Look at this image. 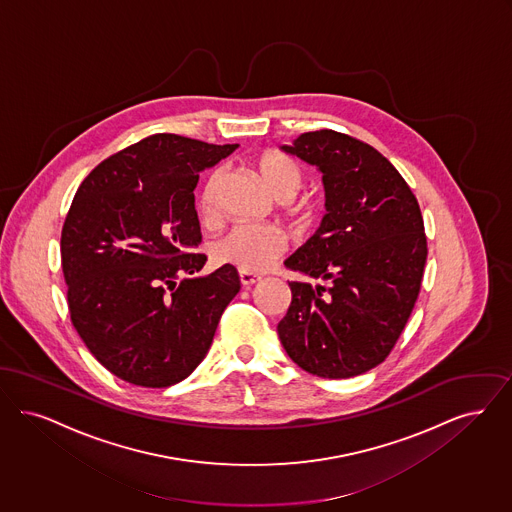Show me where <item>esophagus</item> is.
I'll return each mask as SVG.
<instances>
[{"label": "esophagus", "mask_w": 512, "mask_h": 512, "mask_svg": "<svg viewBox=\"0 0 512 512\" xmlns=\"http://www.w3.org/2000/svg\"><path fill=\"white\" fill-rule=\"evenodd\" d=\"M239 281H241L243 287H250V285H254V283L260 281V275L250 273V271H239Z\"/></svg>", "instance_id": "1"}]
</instances>
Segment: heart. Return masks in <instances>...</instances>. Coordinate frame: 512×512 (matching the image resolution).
Here are the masks:
<instances>
[{
  "label": "heart",
  "mask_w": 512,
  "mask_h": 512,
  "mask_svg": "<svg viewBox=\"0 0 512 512\" xmlns=\"http://www.w3.org/2000/svg\"><path fill=\"white\" fill-rule=\"evenodd\" d=\"M256 174L264 181L267 189L281 200H289L296 195L302 185V166L292 156L279 151H266L254 158ZM225 172L216 168L204 181L199 197L200 216L204 220H214L220 210V189ZM312 204L302 200L292 206L298 218H308ZM289 248L287 233L277 225H233L227 233L212 245V258L220 266H233L241 271L258 273L277 262Z\"/></svg>",
  "instance_id": "heart-1"
}]
</instances>
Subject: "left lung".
<instances>
[{"mask_svg":"<svg viewBox=\"0 0 512 512\" xmlns=\"http://www.w3.org/2000/svg\"><path fill=\"white\" fill-rule=\"evenodd\" d=\"M283 151L323 172L327 214L285 260L310 281H290L277 333L304 371L357 377L388 357L415 308L428 254L421 208L390 160L352 135L308 132Z\"/></svg>","mask_w":512,"mask_h":512,"instance_id":"8db88e82","label":"left lung"}]
</instances>
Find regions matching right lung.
Instances as JSON below:
<instances>
[{
	"instance_id": "right-lung-1",
	"label": "right lung",
	"mask_w": 512,
	"mask_h": 512,
	"mask_svg": "<svg viewBox=\"0 0 512 512\" xmlns=\"http://www.w3.org/2000/svg\"><path fill=\"white\" fill-rule=\"evenodd\" d=\"M237 147L149 135L105 158L74 195L61 233L70 321L130 384L189 377L241 289L233 266L193 277L206 262L193 252L202 239L193 191Z\"/></svg>"
}]
</instances>
